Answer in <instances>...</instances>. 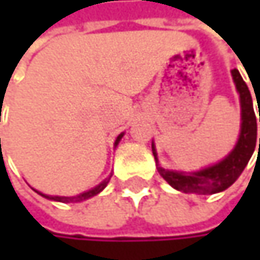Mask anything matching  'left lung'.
I'll use <instances>...</instances> for the list:
<instances>
[{
	"label": "left lung",
	"mask_w": 260,
	"mask_h": 260,
	"mask_svg": "<svg viewBox=\"0 0 260 260\" xmlns=\"http://www.w3.org/2000/svg\"><path fill=\"white\" fill-rule=\"evenodd\" d=\"M234 82L236 90L239 93V102H241V132L238 143L234 150L220 162L206 167L199 172L192 173H183L175 170H166L159 166L158 155L155 150V144L152 143V152L155 156L158 173L169 182L175 189L182 192H196V194H215L220 191H224L234 183L239 175L244 172L245 166L248 164L254 147L257 144V117L253 110V99L251 93L244 82L238 69L232 71ZM256 101H257V93ZM259 122H260V108H259ZM259 152H260V138H259Z\"/></svg>",
	"instance_id": "8db88e82"
}]
</instances>
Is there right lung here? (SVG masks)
Returning a JSON list of instances; mask_svg holds the SVG:
<instances>
[{
    "instance_id": "right-lung-1",
    "label": "right lung",
    "mask_w": 260,
    "mask_h": 260,
    "mask_svg": "<svg viewBox=\"0 0 260 260\" xmlns=\"http://www.w3.org/2000/svg\"><path fill=\"white\" fill-rule=\"evenodd\" d=\"M122 137H123V134H120L119 137H117V140H116V143H114V146H117L119 144V141L122 140ZM111 178V176H110ZM110 178H107L105 181L102 182V183H99L98 186H94L93 189H90V191H85V192H82V194H79L77 197H60V196H45V194H42V192H39V191H36V192H39L40 196H43V197H46V199H49V200H55V202H63V203H69V202H82V200H85V199H90V197H93V196H96V194H99L105 186H107V183L110 181Z\"/></svg>"
}]
</instances>
